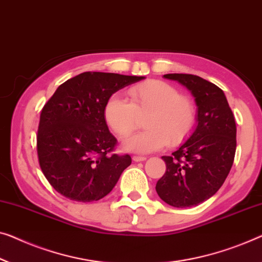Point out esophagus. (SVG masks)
I'll list each match as a JSON object with an SVG mask.
<instances>
[{
	"label": "esophagus",
	"mask_w": 262,
	"mask_h": 262,
	"mask_svg": "<svg viewBox=\"0 0 262 262\" xmlns=\"http://www.w3.org/2000/svg\"><path fill=\"white\" fill-rule=\"evenodd\" d=\"M147 158H144V156H133V161L135 162H141V161H146Z\"/></svg>",
	"instance_id": "1"
}]
</instances>
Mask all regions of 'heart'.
Here are the masks:
<instances>
[{"instance_id":"heart-1","label":"heart","mask_w":262,"mask_h":262,"mask_svg":"<svg viewBox=\"0 0 262 262\" xmlns=\"http://www.w3.org/2000/svg\"><path fill=\"white\" fill-rule=\"evenodd\" d=\"M130 102L120 95H112L104 104V120L116 134L126 136L135 129L139 116L144 120L146 130L128 136L123 149L148 154L167 144H180L190 135L196 122V109L192 101L181 96L169 83L148 81L128 91Z\"/></svg>"}]
</instances>
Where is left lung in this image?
<instances>
[{"label":"left lung","mask_w":262,"mask_h":262,"mask_svg":"<svg viewBox=\"0 0 262 262\" xmlns=\"http://www.w3.org/2000/svg\"><path fill=\"white\" fill-rule=\"evenodd\" d=\"M192 94L196 124L170 156H162L166 173L156 183L161 200L177 208L194 207L215 194L232 168L236 124L225 93L212 82L190 74H166Z\"/></svg>","instance_id":"obj_1"}]
</instances>
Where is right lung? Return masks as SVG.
<instances>
[{"label":"right lung","instance_id":"1","mask_svg":"<svg viewBox=\"0 0 262 262\" xmlns=\"http://www.w3.org/2000/svg\"><path fill=\"white\" fill-rule=\"evenodd\" d=\"M144 79L85 72L56 89L42 109L37 132L38 162L54 189L79 202L112 192L132 158L107 155L116 139L104 120V104L114 93Z\"/></svg>","mask_w":262,"mask_h":262}]
</instances>
